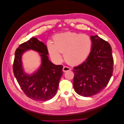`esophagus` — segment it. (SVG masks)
<instances>
[{
  "label": "esophagus",
  "mask_w": 124,
  "mask_h": 124,
  "mask_svg": "<svg viewBox=\"0 0 124 124\" xmlns=\"http://www.w3.org/2000/svg\"><path fill=\"white\" fill-rule=\"evenodd\" d=\"M70 70H71L70 68L67 66H64L63 67V69H62L63 71H64V72H66V71H69Z\"/></svg>",
  "instance_id": "obj_1"
}]
</instances>
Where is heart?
Wrapping results in <instances>:
<instances>
[{
    "label": "heart",
    "mask_w": 124,
    "mask_h": 124,
    "mask_svg": "<svg viewBox=\"0 0 124 124\" xmlns=\"http://www.w3.org/2000/svg\"><path fill=\"white\" fill-rule=\"evenodd\" d=\"M54 42L48 41L47 48L51 57L60 63L65 61L71 65H77L84 62L91 53L92 40L89 36L74 32H66L56 35Z\"/></svg>",
    "instance_id": "obj_1"
}]
</instances>
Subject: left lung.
Masks as SVG:
<instances>
[{
    "instance_id": "1",
    "label": "left lung",
    "mask_w": 124,
    "mask_h": 124,
    "mask_svg": "<svg viewBox=\"0 0 124 124\" xmlns=\"http://www.w3.org/2000/svg\"><path fill=\"white\" fill-rule=\"evenodd\" d=\"M92 48L88 57L73 68V87L77 93L89 97L106 87L113 71L112 48L107 41L97 35L91 36Z\"/></svg>"
}]
</instances>
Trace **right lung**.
Listing matches in <instances>:
<instances>
[{
  "label": "right lung",
  "instance_id": "right-lung-1",
  "mask_svg": "<svg viewBox=\"0 0 124 124\" xmlns=\"http://www.w3.org/2000/svg\"><path fill=\"white\" fill-rule=\"evenodd\" d=\"M28 49L40 53L42 62L39 69L31 75L24 73L21 59L23 54ZM48 54L47 46L35 37L20 44L15 52L13 64L14 76L25 94L34 100L46 101L54 97L63 74V66L52 63Z\"/></svg>",
  "mask_w": 124,
  "mask_h": 124
}]
</instances>
